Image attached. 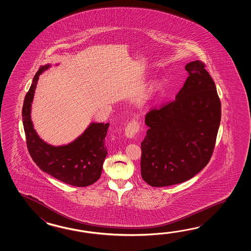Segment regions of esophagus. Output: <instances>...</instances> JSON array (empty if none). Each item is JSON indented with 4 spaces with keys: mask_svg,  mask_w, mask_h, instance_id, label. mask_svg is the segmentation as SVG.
Masks as SVG:
<instances>
[{
    "mask_svg": "<svg viewBox=\"0 0 251 251\" xmlns=\"http://www.w3.org/2000/svg\"><path fill=\"white\" fill-rule=\"evenodd\" d=\"M140 130V125L135 120H132L126 125L125 128V133L127 137L132 138L136 133H138Z\"/></svg>",
    "mask_w": 251,
    "mask_h": 251,
    "instance_id": "1",
    "label": "esophagus"
}]
</instances>
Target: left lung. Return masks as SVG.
Wrapping results in <instances>:
<instances>
[{"label": "left lung", "mask_w": 251, "mask_h": 251, "mask_svg": "<svg viewBox=\"0 0 251 251\" xmlns=\"http://www.w3.org/2000/svg\"><path fill=\"white\" fill-rule=\"evenodd\" d=\"M189 76L175 100L146 114L141 175L151 187L187 181L208 164L221 122L215 83L201 61L186 65Z\"/></svg>", "instance_id": "1"}]
</instances>
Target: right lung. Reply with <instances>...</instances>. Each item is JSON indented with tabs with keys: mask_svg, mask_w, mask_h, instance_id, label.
Instances as JSON below:
<instances>
[{
	"mask_svg": "<svg viewBox=\"0 0 251 251\" xmlns=\"http://www.w3.org/2000/svg\"><path fill=\"white\" fill-rule=\"evenodd\" d=\"M49 65L41 66L34 76L23 107L22 120L28 152L43 171L75 187H87L100 177L102 165L107 154L105 146L109 123H92L85 132L68 145L54 147L38 137L33 128L30 107L39 75Z\"/></svg>",
	"mask_w": 251,
	"mask_h": 251,
	"instance_id": "add662e5",
	"label": "right lung"
}]
</instances>
